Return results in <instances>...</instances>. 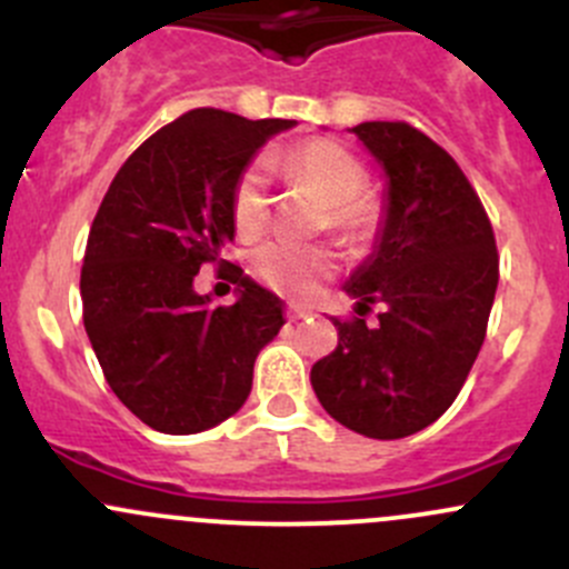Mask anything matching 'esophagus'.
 Listing matches in <instances>:
<instances>
[{
    "label": "esophagus",
    "instance_id": "1",
    "mask_svg": "<svg viewBox=\"0 0 569 569\" xmlns=\"http://www.w3.org/2000/svg\"><path fill=\"white\" fill-rule=\"evenodd\" d=\"M286 317H289L291 321H297V319H306V317H311V308H302V306H289V311H286Z\"/></svg>",
    "mask_w": 569,
    "mask_h": 569
}]
</instances>
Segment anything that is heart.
<instances>
[{"label": "heart", "mask_w": 569, "mask_h": 569, "mask_svg": "<svg viewBox=\"0 0 569 569\" xmlns=\"http://www.w3.org/2000/svg\"><path fill=\"white\" fill-rule=\"evenodd\" d=\"M286 170L319 194L327 206V226L349 248H363L371 242L380 226V209L375 200L363 198L366 170L347 148L330 140H311L295 148L283 159ZM267 170L250 164L233 189V222L237 231L252 237L267 222ZM336 269L330 248H300L289 242H269L252 252V272L289 297H308L317 291L319 280Z\"/></svg>", "instance_id": "1"}]
</instances>
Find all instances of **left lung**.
<instances>
[{"instance_id": "8db88e82", "label": "left lung", "mask_w": 569, "mask_h": 569, "mask_svg": "<svg viewBox=\"0 0 569 569\" xmlns=\"http://www.w3.org/2000/svg\"><path fill=\"white\" fill-rule=\"evenodd\" d=\"M386 178L382 217L343 291L377 325L338 321V347L311 369L327 412L352 432L396 440L438 421L485 343L498 252L481 200L455 159L407 123L352 129Z\"/></svg>"}]
</instances>
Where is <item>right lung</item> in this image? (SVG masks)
Segmentation results:
<instances>
[{
	"mask_svg": "<svg viewBox=\"0 0 569 569\" xmlns=\"http://www.w3.org/2000/svg\"><path fill=\"white\" fill-rule=\"evenodd\" d=\"M295 126L192 109L148 137L101 200L79 280L84 330L112 393L157 432L231 418L258 352L286 325L283 300L233 263V306H211L194 274L226 267L237 181L263 142Z\"/></svg>",
	"mask_w": 569,
	"mask_h": 569,
	"instance_id": "obj_1",
	"label": "right lung"
}]
</instances>
